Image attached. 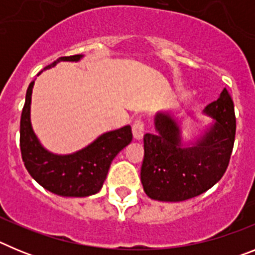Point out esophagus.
Listing matches in <instances>:
<instances>
[{
    "instance_id": "esophagus-1",
    "label": "esophagus",
    "mask_w": 255,
    "mask_h": 255,
    "mask_svg": "<svg viewBox=\"0 0 255 255\" xmlns=\"http://www.w3.org/2000/svg\"><path fill=\"white\" fill-rule=\"evenodd\" d=\"M144 134H145V124L143 120H136L132 124V135L136 140L143 139Z\"/></svg>"
}]
</instances>
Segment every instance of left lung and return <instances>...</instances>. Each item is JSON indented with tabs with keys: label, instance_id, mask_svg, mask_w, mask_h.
<instances>
[{
	"label": "left lung",
	"instance_id": "obj_1",
	"mask_svg": "<svg viewBox=\"0 0 255 255\" xmlns=\"http://www.w3.org/2000/svg\"><path fill=\"white\" fill-rule=\"evenodd\" d=\"M204 114L215 123L193 145L181 143L179 124L168 112L154 117L155 134L144 135L140 179L145 194L161 202H181L211 189L226 172L234 148L236 119L225 88Z\"/></svg>",
	"mask_w": 255,
	"mask_h": 255
}]
</instances>
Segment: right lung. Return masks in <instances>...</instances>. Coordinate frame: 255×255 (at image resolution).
Instances as JSON below:
<instances>
[{"mask_svg": "<svg viewBox=\"0 0 255 255\" xmlns=\"http://www.w3.org/2000/svg\"><path fill=\"white\" fill-rule=\"evenodd\" d=\"M83 55L65 56L44 67L51 69L60 61H79ZM40 74V73H39ZM38 74V75H39ZM28 87L20 120V150L30 176L53 194L61 197H88L101 190L111 162L131 141L129 125L102 134L82 150L73 154H53L42 147L30 124L31 91Z\"/></svg>", "mask_w": 255, "mask_h": 255, "instance_id": "add662e5", "label": "right lung"}]
</instances>
